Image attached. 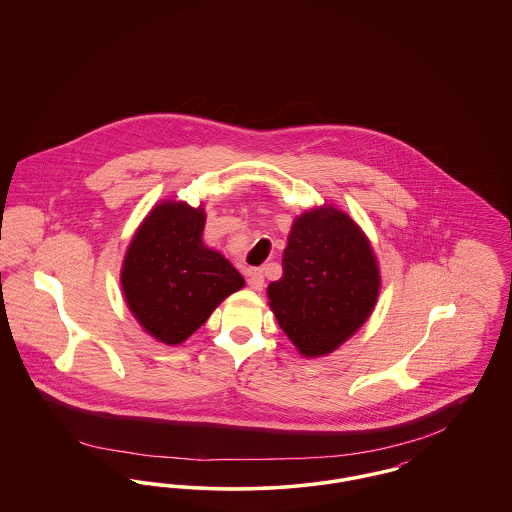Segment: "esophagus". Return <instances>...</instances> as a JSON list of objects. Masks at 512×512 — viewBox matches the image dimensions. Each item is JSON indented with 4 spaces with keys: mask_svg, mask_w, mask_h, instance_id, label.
<instances>
[{
    "mask_svg": "<svg viewBox=\"0 0 512 512\" xmlns=\"http://www.w3.org/2000/svg\"><path fill=\"white\" fill-rule=\"evenodd\" d=\"M247 284L253 292H261L265 288V276H263V270H251L249 272V278H247Z\"/></svg>",
    "mask_w": 512,
    "mask_h": 512,
    "instance_id": "esophagus-1",
    "label": "esophagus"
}]
</instances>
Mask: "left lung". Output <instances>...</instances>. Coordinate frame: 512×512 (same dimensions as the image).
I'll return each mask as SVG.
<instances>
[{"label":"left lung","mask_w":512,"mask_h":512,"mask_svg":"<svg viewBox=\"0 0 512 512\" xmlns=\"http://www.w3.org/2000/svg\"><path fill=\"white\" fill-rule=\"evenodd\" d=\"M282 278L270 282L268 305L303 357L330 355L374 311L380 267L361 226L334 205L293 220Z\"/></svg>","instance_id":"1"}]
</instances>
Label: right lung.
<instances>
[{
    "label": "right lung",
    "mask_w": 512,
    "mask_h": 512,
    "mask_svg": "<svg viewBox=\"0 0 512 512\" xmlns=\"http://www.w3.org/2000/svg\"><path fill=\"white\" fill-rule=\"evenodd\" d=\"M203 228V205L163 199L124 253L121 288L128 311L161 343L188 340L228 295L245 286L232 263L203 244Z\"/></svg>",
    "instance_id": "obj_1"
}]
</instances>
